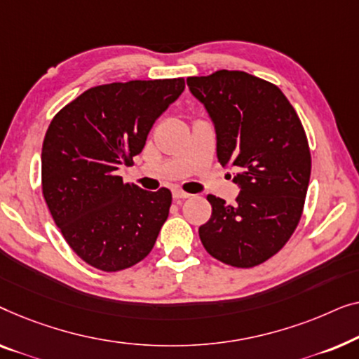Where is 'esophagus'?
<instances>
[{"label": "esophagus", "mask_w": 359, "mask_h": 359, "mask_svg": "<svg viewBox=\"0 0 359 359\" xmlns=\"http://www.w3.org/2000/svg\"><path fill=\"white\" fill-rule=\"evenodd\" d=\"M172 196L175 200H184V198H189L190 194H187V191H182L180 189H174L172 190Z\"/></svg>", "instance_id": "obj_1"}]
</instances>
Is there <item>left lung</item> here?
Wrapping results in <instances>:
<instances>
[{
	"label": "left lung",
	"mask_w": 359,
	"mask_h": 359,
	"mask_svg": "<svg viewBox=\"0 0 359 359\" xmlns=\"http://www.w3.org/2000/svg\"><path fill=\"white\" fill-rule=\"evenodd\" d=\"M215 127L216 154L236 170V203L208 195L211 218L201 244L215 259L239 269L269 260L286 244L302 215L311 153L286 95L257 76L221 69L187 79ZM231 177V175H229Z\"/></svg>",
	"instance_id": "left-lung-1"
}]
</instances>
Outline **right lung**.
<instances>
[{"label":"right lung","mask_w":359,"mask_h":359,"mask_svg":"<svg viewBox=\"0 0 359 359\" xmlns=\"http://www.w3.org/2000/svg\"><path fill=\"white\" fill-rule=\"evenodd\" d=\"M184 78L95 86L55 115L42 146V190L55 224L86 264L118 271L149 254L169 216L168 189L117 175L144 148Z\"/></svg>","instance_id":"right-lung-1"}]
</instances>
